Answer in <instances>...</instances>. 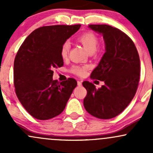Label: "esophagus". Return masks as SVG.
Here are the masks:
<instances>
[{"mask_svg":"<svg viewBox=\"0 0 153 153\" xmlns=\"http://www.w3.org/2000/svg\"><path fill=\"white\" fill-rule=\"evenodd\" d=\"M77 83H78V86H81V85H82V81H79V80H78V81L77 82Z\"/></svg>","mask_w":153,"mask_h":153,"instance_id":"34e87169","label":"esophagus"}]
</instances>
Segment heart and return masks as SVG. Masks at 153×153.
I'll use <instances>...</instances> for the list:
<instances>
[{"label":"heart","mask_w":153,"mask_h":153,"mask_svg":"<svg viewBox=\"0 0 153 153\" xmlns=\"http://www.w3.org/2000/svg\"><path fill=\"white\" fill-rule=\"evenodd\" d=\"M78 40L82 44V46L88 53H94L95 51L97 50L98 45H99V38L94 33L90 32V31L83 33L78 38ZM70 48H71V45L68 42L63 44L60 50V54L62 58H66L68 57ZM86 68L87 67L75 66L72 68L71 71L74 74L81 75L84 74Z\"/></svg>","instance_id":"b5f03b06"}]
</instances>
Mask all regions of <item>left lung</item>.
Returning <instances> with one entry per match:
<instances>
[{
  "label": "left lung",
  "mask_w": 153,
  "mask_h": 153,
  "mask_svg": "<svg viewBox=\"0 0 153 153\" xmlns=\"http://www.w3.org/2000/svg\"><path fill=\"white\" fill-rule=\"evenodd\" d=\"M103 36L105 53L91 73V78L104 82L99 89L88 81L83 100L85 110L96 118L117 117L127 108L136 94L140 74V62L134 42L127 34L106 24L89 25Z\"/></svg>",
  "instance_id": "1"
}]
</instances>
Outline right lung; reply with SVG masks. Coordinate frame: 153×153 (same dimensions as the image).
<instances>
[{"instance_id":"1","label":"right lung","mask_w":153,"mask_h":153,"mask_svg":"<svg viewBox=\"0 0 153 153\" xmlns=\"http://www.w3.org/2000/svg\"><path fill=\"white\" fill-rule=\"evenodd\" d=\"M54 25L39 27L26 37L13 65L17 97L34 118L47 120L63 111L77 85L74 78L59 82L53 80V69L63 66L62 45L80 28Z\"/></svg>"}]
</instances>
